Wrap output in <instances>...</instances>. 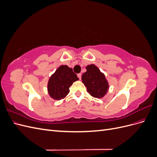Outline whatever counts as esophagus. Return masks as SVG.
Listing matches in <instances>:
<instances>
[{"instance_id":"obj_1","label":"esophagus","mask_w":157,"mask_h":157,"mask_svg":"<svg viewBox=\"0 0 157 157\" xmlns=\"http://www.w3.org/2000/svg\"><path fill=\"white\" fill-rule=\"evenodd\" d=\"M77 76H78V77L79 78V79H81V77H82L81 73H78V74L77 75Z\"/></svg>"}]
</instances>
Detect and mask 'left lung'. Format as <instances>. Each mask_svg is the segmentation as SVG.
Returning a JSON list of instances; mask_svg holds the SVG:
<instances>
[{
  "instance_id": "left-lung-1",
  "label": "left lung",
  "mask_w": 157,
  "mask_h": 157,
  "mask_svg": "<svg viewBox=\"0 0 157 157\" xmlns=\"http://www.w3.org/2000/svg\"><path fill=\"white\" fill-rule=\"evenodd\" d=\"M86 72L82 75V82L87 88V91L92 96L103 98L106 94L109 84L104 75L96 65H88Z\"/></svg>"
}]
</instances>
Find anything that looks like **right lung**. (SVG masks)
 I'll return each instance as SVG.
<instances>
[{"instance_id":"1","label":"right lung","mask_w":157,"mask_h":157,"mask_svg":"<svg viewBox=\"0 0 157 157\" xmlns=\"http://www.w3.org/2000/svg\"><path fill=\"white\" fill-rule=\"evenodd\" d=\"M78 80L77 75L67 65H61L51 76L48 83V91L56 100L63 99L69 92V87Z\"/></svg>"}]
</instances>
